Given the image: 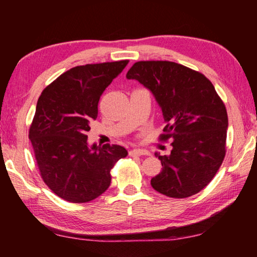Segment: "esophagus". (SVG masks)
<instances>
[{"label": "esophagus", "instance_id": "obj_1", "mask_svg": "<svg viewBox=\"0 0 257 257\" xmlns=\"http://www.w3.org/2000/svg\"><path fill=\"white\" fill-rule=\"evenodd\" d=\"M150 152L142 149H134L129 152V155H149Z\"/></svg>", "mask_w": 257, "mask_h": 257}]
</instances>
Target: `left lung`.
Wrapping results in <instances>:
<instances>
[{
  "mask_svg": "<svg viewBox=\"0 0 257 257\" xmlns=\"http://www.w3.org/2000/svg\"><path fill=\"white\" fill-rule=\"evenodd\" d=\"M125 77L154 95L165 122L160 139L172 141L170 155L155 153L162 171L152 178V187L172 198L199 193L225 155L228 114L214 86L203 73L170 61H139Z\"/></svg>",
  "mask_w": 257,
  "mask_h": 257,
  "instance_id": "1",
  "label": "left lung"
}]
</instances>
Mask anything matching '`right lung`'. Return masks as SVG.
<instances>
[{
    "mask_svg": "<svg viewBox=\"0 0 257 257\" xmlns=\"http://www.w3.org/2000/svg\"><path fill=\"white\" fill-rule=\"evenodd\" d=\"M129 61L78 66L62 73L38 98L29 139L41 176L64 201L86 203L111 184V169L128 155L120 145L87 143L101 95Z\"/></svg>",
    "mask_w": 257,
    "mask_h": 257,
    "instance_id": "add662e5",
    "label": "right lung"
}]
</instances>
